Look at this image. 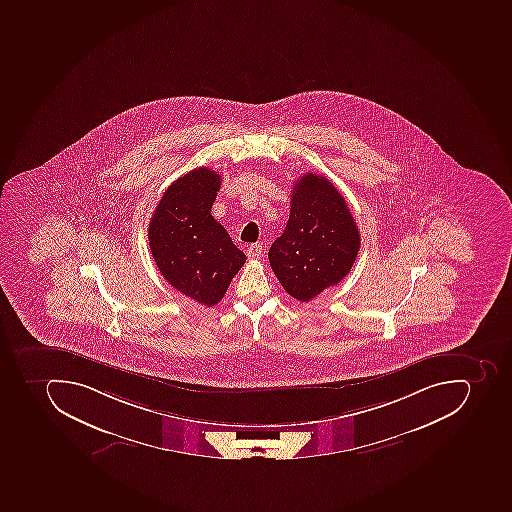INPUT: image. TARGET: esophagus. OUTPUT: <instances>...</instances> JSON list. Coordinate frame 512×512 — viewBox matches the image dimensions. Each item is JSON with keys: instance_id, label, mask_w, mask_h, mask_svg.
Instances as JSON below:
<instances>
[{"instance_id": "esophagus-1", "label": "esophagus", "mask_w": 512, "mask_h": 512, "mask_svg": "<svg viewBox=\"0 0 512 512\" xmlns=\"http://www.w3.org/2000/svg\"><path fill=\"white\" fill-rule=\"evenodd\" d=\"M263 255V247L260 246V244H250L249 247H247V257L250 258V260H257V258L262 257Z\"/></svg>"}]
</instances>
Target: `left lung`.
Returning <instances> with one entry per match:
<instances>
[{"label":"left lung","instance_id":"left-lung-1","mask_svg":"<svg viewBox=\"0 0 512 512\" xmlns=\"http://www.w3.org/2000/svg\"><path fill=\"white\" fill-rule=\"evenodd\" d=\"M361 234L345 198L322 175H303L292 190L289 222L268 252L290 297L309 302L351 271Z\"/></svg>","mask_w":512,"mask_h":512}]
</instances>
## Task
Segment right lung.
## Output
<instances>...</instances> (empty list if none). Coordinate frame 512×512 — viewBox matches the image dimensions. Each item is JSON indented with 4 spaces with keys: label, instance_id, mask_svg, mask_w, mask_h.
I'll use <instances>...</instances> for the list:
<instances>
[{
    "label": "right lung",
    "instance_id": "obj_1",
    "mask_svg": "<svg viewBox=\"0 0 512 512\" xmlns=\"http://www.w3.org/2000/svg\"><path fill=\"white\" fill-rule=\"evenodd\" d=\"M220 174L207 167L182 175L164 191L148 226L151 255L174 289L204 306L217 305L246 255L210 215Z\"/></svg>",
    "mask_w": 512,
    "mask_h": 512
}]
</instances>
